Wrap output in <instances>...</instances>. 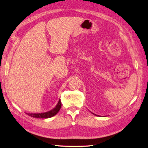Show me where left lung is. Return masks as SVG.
I'll use <instances>...</instances> for the list:
<instances>
[{
    "instance_id": "left-lung-1",
    "label": "left lung",
    "mask_w": 148,
    "mask_h": 148,
    "mask_svg": "<svg viewBox=\"0 0 148 148\" xmlns=\"http://www.w3.org/2000/svg\"><path fill=\"white\" fill-rule=\"evenodd\" d=\"M91 113H92V112H91ZM92 114H94V115H95V116H97V115H96V114H93V113H92Z\"/></svg>"
}]
</instances>
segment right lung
<instances>
[{"instance_id": "right-lung-1", "label": "right lung", "mask_w": 148, "mask_h": 148, "mask_svg": "<svg viewBox=\"0 0 148 148\" xmlns=\"http://www.w3.org/2000/svg\"><path fill=\"white\" fill-rule=\"evenodd\" d=\"M61 100L59 99V101L58 102V103L56 106V107L54 108L51 110H49L48 112H44V113H38V114H33V113H27V114L29 115V116L32 117H36V118H49V117H51L54 116L55 115H56L58 112L61 109Z\"/></svg>"}]
</instances>
